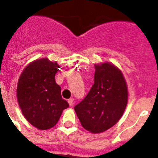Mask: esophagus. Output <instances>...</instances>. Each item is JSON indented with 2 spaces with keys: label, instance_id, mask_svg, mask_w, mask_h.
<instances>
[{
  "label": "esophagus",
  "instance_id": "34e87169",
  "mask_svg": "<svg viewBox=\"0 0 158 158\" xmlns=\"http://www.w3.org/2000/svg\"><path fill=\"white\" fill-rule=\"evenodd\" d=\"M68 103H69V106H70V107H72V106L73 105V98L69 99V100H68Z\"/></svg>",
  "mask_w": 158,
  "mask_h": 158
}]
</instances>
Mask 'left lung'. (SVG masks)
Masks as SVG:
<instances>
[{
  "instance_id": "8db88e82",
  "label": "left lung",
  "mask_w": 158,
  "mask_h": 158,
  "mask_svg": "<svg viewBox=\"0 0 158 158\" xmlns=\"http://www.w3.org/2000/svg\"><path fill=\"white\" fill-rule=\"evenodd\" d=\"M94 84L74 107L81 126L93 134L112 127L126 109L128 89L122 71L111 62L95 64Z\"/></svg>"
}]
</instances>
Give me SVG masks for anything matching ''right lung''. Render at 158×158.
<instances>
[{
	"instance_id": "obj_1",
	"label": "right lung",
	"mask_w": 158,
	"mask_h": 158,
	"mask_svg": "<svg viewBox=\"0 0 158 158\" xmlns=\"http://www.w3.org/2000/svg\"><path fill=\"white\" fill-rule=\"evenodd\" d=\"M60 66L47 58L36 59L25 67L16 89L17 101L25 118L39 130L57 124L64 109L69 107L55 81Z\"/></svg>"
}]
</instances>
